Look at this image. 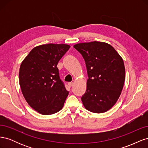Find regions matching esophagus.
I'll return each mask as SVG.
<instances>
[{
    "instance_id": "34e87169",
    "label": "esophagus",
    "mask_w": 148,
    "mask_h": 148,
    "mask_svg": "<svg viewBox=\"0 0 148 148\" xmlns=\"http://www.w3.org/2000/svg\"><path fill=\"white\" fill-rule=\"evenodd\" d=\"M73 85V83H71V82H70V83H68V86L70 87V88H71V86H72Z\"/></svg>"
}]
</instances>
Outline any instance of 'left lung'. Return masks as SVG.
Instances as JSON below:
<instances>
[{"label": "left lung", "instance_id": "1", "mask_svg": "<svg viewBox=\"0 0 148 148\" xmlns=\"http://www.w3.org/2000/svg\"><path fill=\"white\" fill-rule=\"evenodd\" d=\"M73 47L82 55L87 69L83 104L91 112L104 113L115 104L123 89L125 69L122 58L106 42L79 43Z\"/></svg>", "mask_w": 148, "mask_h": 148}]
</instances>
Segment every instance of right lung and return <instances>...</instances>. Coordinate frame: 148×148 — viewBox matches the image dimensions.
<instances>
[{"label": "right lung", "instance_id": "add662e5", "mask_svg": "<svg viewBox=\"0 0 148 148\" xmlns=\"http://www.w3.org/2000/svg\"><path fill=\"white\" fill-rule=\"evenodd\" d=\"M70 47L47 44L33 48L20 65L19 82L28 104L42 115L60 111L69 95L60 78L58 62Z\"/></svg>", "mask_w": 148, "mask_h": 148}]
</instances>
